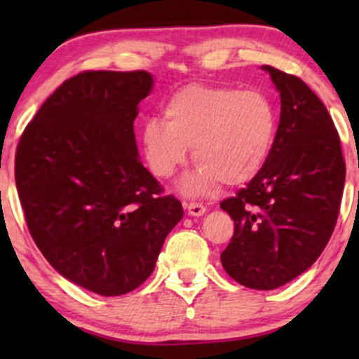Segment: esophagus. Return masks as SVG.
I'll return each mask as SVG.
<instances>
[{
	"mask_svg": "<svg viewBox=\"0 0 359 359\" xmlns=\"http://www.w3.org/2000/svg\"><path fill=\"white\" fill-rule=\"evenodd\" d=\"M186 209H188V214L193 215V217H201V215H204L205 212H208V209H205L203 204H198V203L186 204Z\"/></svg>",
	"mask_w": 359,
	"mask_h": 359,
	"instance_id": "1",
	"label": "esophagus"
}]
</instances>
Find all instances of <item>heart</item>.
<instances>
[{"label": "heart", "mask_w": 359, "mask_h": 359, "mask_svg": "<svg viewBox=\"0 0 359 359\" xmlns=\"http://www.w3.org/2000/svg\"><path fill=\"white\" fill-rule=\"evenodd\" d=\"M163 121L150 117L142 129V150L151 173L170 178L188 158L193 173L180 183L188 196H199L220 181L247 183L262 170L276 135V111L262 91L189 85L163 104Z\"/></svg>", "instance_id": "obj_1"}]
</instances>
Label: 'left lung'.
I'll return each instance as SVG.
<instances>
[{
  "instance_id": "8db88e82",
  "label": "left lung",
  "mask_w": 359,
  "mask_h": 359,
  "mask_svg": "<svg viewBox=\"0 0 359 359\" xmlns=\"http://www.w3.org/2000/svg\"><path fill=\"white\" fill-rule=\"evenodd\" d=\"M281 116L262 170L220 203L233 237L220 255L230 278L259 291L292 281L316 263L335 229L345 161L327 107L301 78L263 65Z\"/></svg>"
}]
</instances>
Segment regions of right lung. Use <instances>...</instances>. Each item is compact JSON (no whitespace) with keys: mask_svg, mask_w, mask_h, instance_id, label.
Segmentation results:
<instances>
[{"mask_svg":"<svg viewBox=\"0 0 359 359\" xmlns=\"http://www.w3.org/2000/svg\"><path fill=\"white\" fill-rule=\"evenodd\" d=\"M149 72H85L41 106L16 151L34 242L68 281L122 296L154 273L183 205L142 165L134 121Z\"/></svg>","mask_w":359,"mask_h":359,"instance_id":"1","label":"right lung"}]
</instances>
